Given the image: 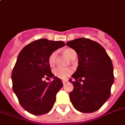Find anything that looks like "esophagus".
<instances>
[{"label":"esophagus","instance_id":"1","mask_svg":"<svg viewBox=\"0 0 125 125\" xmlns=\"http://www.w3.org/2000/svg\"><path fill=\"white\" fill-rule=\"evenodd\" d=\"M67 80H62V83L63 84H65L66 83H67Z\"/></svg>","mask_w":125,"mask_h":125}]
</instances>
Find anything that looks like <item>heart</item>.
<instances>
[{"label": "heart", "mask_w": 125, "mask_h": 125, "mask_svg": "<svg viewBox=\"0 0 125 125\" xmlns=\"http://www.w3.org/2000/svg\"><path fill=\"white\" fill-rule=\"evenodd\" d=\"M64 54L67 55L68 58L71 60H74L77 57V52L73 49H66L64 50ZM58 58V52L57 51H54L52 52L48 58V63L50 67H53L57 62ZM73 70L71 67H57L53 70V74L55 76L61 79H65L72 74Z\"/></svg>", "instance_id": "1"}]
</instances>
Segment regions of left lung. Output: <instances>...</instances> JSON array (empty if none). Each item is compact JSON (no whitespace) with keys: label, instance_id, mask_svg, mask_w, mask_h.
Instances as JSON below:
<instances>
[{"label":"left lung","instance_id":"left-lung-1","mask_svg":"<svg viewBox=\"0 0 125 125\" xmlns=\"http://www.w3.org/2000/svg\"><path fill=\"white\" fill-rule=\"evenodd\" d=\"M78 55V67L70 79L73 90L70 93L73 106L81 113H93L102 107L111 95L114 82L111 60L101 45L80 38L67 42Z\"/></svg>","mask_w":125,"mask_h":125}]
</instances>
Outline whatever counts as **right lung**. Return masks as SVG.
<instances>
[{
  "label": "right lung",
  "instance_id": "add662e5",
  "mask_svg": "<svg viewBox=\"0 0 125 125\" xmlns=\"http://www.w3.org/2000/svg\"><path fill=\"white\" fill-rule=\"evenodd\" d=\"M64 46L62 41L39 39L26 45L18 54L11 76L12 89L21 106L31 114H46L54 105L63 83L52 73L48 58ZM52 77L50 82L44 80Z\"/></svg>",
  "mask_w": 125,
  "mask_h": 125
}]
</instances>
